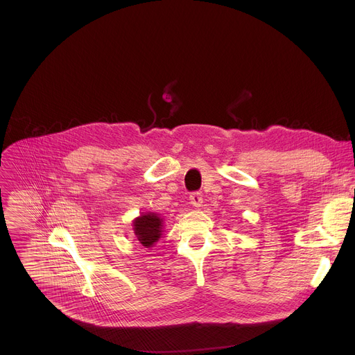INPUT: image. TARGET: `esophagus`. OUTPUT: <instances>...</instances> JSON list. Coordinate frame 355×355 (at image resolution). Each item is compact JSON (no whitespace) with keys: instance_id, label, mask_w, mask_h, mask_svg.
Returning a JSON list of instances; mask_svg holds the SVG:
<instances>
[{"instance_id":"esophagus-1","label":"esophagus","mask_w":355,"mask_h":355,"mask_svg":"<svg viewBox=\"0 0 355 355\" xmlns=\"http://www.w3.org/2000/svg\"><path fill=\"white\" fill-rule=\"evenodd\" d=\"M202 200H204V199H202V193L200 192H193L189 196V202H191V205L193 208H199L202 205Z\"/></svg>"}]
</instances>
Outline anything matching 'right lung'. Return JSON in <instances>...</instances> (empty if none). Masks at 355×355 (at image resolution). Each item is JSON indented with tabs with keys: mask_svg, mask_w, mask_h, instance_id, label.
Listing matches in <instances>:
<instances>
[{
	"mask_svg": "<svg viewBox=\"0 0 355 355\" xmlns=\"http://www.w3.org/2000/svg\"><path fill=\"white\" fill-rule=\"evenodd\" d=\"M163 219L153 212L143 214L133 220V230L144 247H151L162 236Z\"/></svg>",
	"mask_w": 355,
	"mask_h": 355,
	"instance_id": "1",
	"label": "right lung"
}]
</instances>
